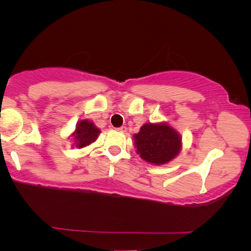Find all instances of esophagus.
I'll list each match as a JSON object with an SVG mask.
<instances>
[{"instance_id": "34e87169", "label": "esophagus", "mask_w": 251, "mask_h": 251, "mask_svg": "<svg viewBox=\"0 0 251 251\" xmlns=\"http://www.w3.org/2000/svg\"><path fill=\"white\" fill-rule=\"evenodd\" d=\"M118 130H119L120 132H126V130H128V129H126V126H120Z\"/></svg>"}]
</instances>
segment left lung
Here are the masks:
<instances>
[{
	"label": "left lung",
	"instance_id": "left-lung-1",
	"mask_svg": "<svg viewBox=\"0 0 251 251\" xmlns=\"http://www.w3.org/2000/svg\"><path fill=\"white\" fill-rule=\"evenodd\" d=\"M133 145L137 154L154 166L169 163L183 149L180 133L168 122L143 125L133 135Z\"/></svg>",
	"mask_w": 251,
	"mask_h": 251
}]
</instances>
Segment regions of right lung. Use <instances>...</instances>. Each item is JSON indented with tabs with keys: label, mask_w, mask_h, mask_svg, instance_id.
<instances>
[{
	"label": "right lung",
	"mask_w": 251,
	"mask_h": 251,
	"mask_svg": "<svg viewBox=\"0 0 251 251\" xmlns=\"http://www.w3.org/2000/svg\"><path fill=\"white\" fill-rule=\"evenodd\" d=\"M99 135H100V129L94 122L88 119H82L76 123L75 129L68 136V138L73 142V147L81 150L95 143Z\"/></svg>",
	"instance_id": "right-lung-1"
}]
</instances>
